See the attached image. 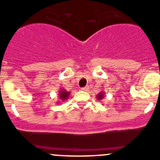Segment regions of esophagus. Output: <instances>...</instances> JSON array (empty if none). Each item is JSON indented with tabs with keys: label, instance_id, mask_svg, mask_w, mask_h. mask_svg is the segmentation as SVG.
I'll return each instance as SVG.
<instances>
[{
	"label": "esophagus",
	"instance_id": "1",
	"mask_svg": "<svg viewBox=\"0 0 160 160\" xmlns=\"http://www.w3.org/2000/svg\"><path fill=\"white\" fill-rule=\"evenodd\" d=\"M88 89H89V87H88V86H86V87H85V88H82V90H84V91H88Z\"/></svg>",
	"mask_w": 160,
	"mask_h": 160
}]
</instances>
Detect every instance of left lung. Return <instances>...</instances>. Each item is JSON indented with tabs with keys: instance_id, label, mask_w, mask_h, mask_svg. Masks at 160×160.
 I'll use <instances>...</instances> for the list:
<instances>
[{
	"instance_id": "left-lung-1",
	"label": "left lung",
	"mask_w": 160,
	"mask_h": 160,
	"mask_svg": "<svg viewBox=\"0 0 160 160\" xmlns=\"http://www.w3.org/2000/svg\"><path fill=\"white\" fill-rule=\"evenodd\" d=\"M104 95H105V93H104V91H101L99 93H98V95L96 96L97 99H98V101H101V100H102L103 98H104Z\"/></svg>"
}]
</instances>
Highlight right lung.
<instances>
[{"mask_svg": "<svg viewBox=\"0 0 160 160\" xmlns=\"http://www.w3.org/2000/svg\"><path fill=\"white\" fill-rule=\"evenodd\" d=\"M70 92L67 91L64 89H61L59 91V98L60 100V101H58V102H64L67 100V98L70 97Z\"/></svg>", "mask_w": 160, "mask_h": 160, "instance_id": "add662e5", "label": "right lung"}]
</instances>
